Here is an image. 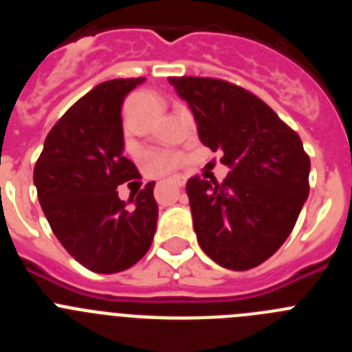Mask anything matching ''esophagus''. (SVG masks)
Wrapping results in <instances>:
<instances>
[{
  "label": "esophagus",
  "mask_w": 352,
  "mask_h": 352,
  "mask_svg": "<svg viewBox=\"0 0 352 352\" xmlns=\"http://www.w3.org/2000/svg\"><path fill=\"white\" fill-rule=\"evenodd\" d=\"M174 185L178 186V188H182V186H185V179H182V178H176V179H174Z\"/></svg>",
  "instance_id": "1"
}]
</instances>
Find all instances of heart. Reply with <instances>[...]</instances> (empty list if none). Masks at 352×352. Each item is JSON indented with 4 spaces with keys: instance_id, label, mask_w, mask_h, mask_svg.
I'll list each match as a JSON object with an SVG mask.
<instances>
[{
    "instance_id": "b5f03b06",
    "label": "heart",
    "mask_w": 352,
    "mask_h": 352,
    "mask_svg": "<svg viewBox=\"0 0 352 352\" xmlns=\"http://www.w3.org/2000/svg\"><path fill=\"white\" fill-rule=\"evenodd\" d=\"M178 164V157L174 153H153L148 157V169L151 174H166L173 170Z\"/></svg>"
}]
</instances>
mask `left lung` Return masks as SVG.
I'll return each instance as SVG.
<instances>
[{"label":"left lung","mask_w":352,"mask_h":352,"mask_svg":"<svg viewBox=\"0 0 352 352\" xmlns=\"http://www.w3.org/2000/svg\"><path fill=\"white\" fill-rule=\"evenodd\" d=\"M188 104L199 139L229 167L222 183L186 182L197 241L234 272L256 268L282 247L309 197L310 158L291 126L241 86L211 77H169Z\"/></svg>","instance_id":"left-lung-1"}]
</instances>
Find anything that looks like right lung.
Returning a JSON list of instances; mask_svg holds the SVG:
<instances>
[{"mask_svg":"<svg viewBox=\"0 0 352 352\" xmlns=\"http://www.w3.org/2000/svg\"><path fill=\"white\" fill-rule=\"evenodd\" d=\"M142 80H105L86 93L52 126L33 170L52 232L89 272L129 270L149 250L157 229L153 182L130 199L132 206L116 190L141 178L123 157L121 104Z\"/></svg>","mask_w":352,"mask_h":352,"instance_id":"1","label":"right lung"}]
</instances>
